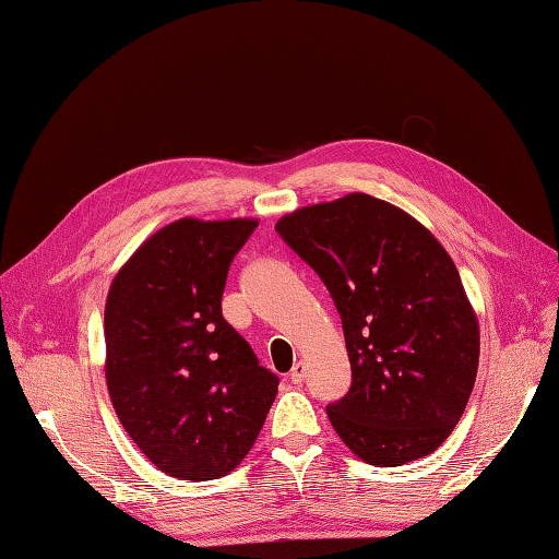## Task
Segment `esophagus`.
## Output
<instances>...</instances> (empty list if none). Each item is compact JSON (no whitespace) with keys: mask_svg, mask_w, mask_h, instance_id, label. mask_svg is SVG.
I'll return each mask as SVG.
<instances>
[{"mask_svg":"<svg viewBox=\"0 0 559 559\" xmlns=\"http://www.w3.org/2000/svg\"><path fill=\"white\" fill-rule=\"evenodd\" d=\"M304 378H306V364H304V361H297V364L293 366V370H290V380H293L295 384H301Z\"/></svg>","mask_w":559,"mask_h":559,"instance_id":"34e87169","label":"esophagus"}]
</instances>
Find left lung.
<instances>
[{
    "mask_svg": "<svg viewBox=\"0 0 559 559\" xmlns=\"http://www.w3.org/2000/svg\"><path fill=\"white\" fill-rule=\"evenodd\" d=\"M276 230L341 313L353 386L326 407L338 438L378 467L428 456L461 421L479 368V320L444 246L366 193L301 206Z\"/></svg>",
    "mask_w": 559,
    "mask_h": 559,
    "instance_id": "left-lung-1",
    "label": "left lung"
}]
</instances>
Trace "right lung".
<instances>
[{"instance_id": "right-lung-1", "label": "right lung", "mask_w": 559, "mask_h": 559, "mask_svg": "<svg viewBox=\"0 0 559 559\" xmlns=\"http://www.w3.org/2000/svg\"><path fill=\"white\" fill-rule=\"evenodd\" d=\"M255 218H179L121 264L106 299V384L160 472L221 479L253 449L278 378L225 322L227 269Z\"/></svg>"}]
</instances>
